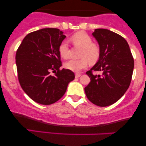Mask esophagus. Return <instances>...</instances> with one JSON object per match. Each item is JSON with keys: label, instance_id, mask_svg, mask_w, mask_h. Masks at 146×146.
Segmentation results:
<instances>
[{"label": "esophagus", "instance_id": "1", "mask_svg": "<svg viewBox=\"0 0 146 146\" xmlns=\"http://www.w3.org/2000/svg\"><path fill=\"white\" fill-rule=\"evenodd\" d=\"M80 76H81V75H80V74H79V73H76V74H75V78H80Z\"/></svg>", "mask_w": 146, "mask_h": 146}]
</instances>
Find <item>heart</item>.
Returning <instances> with one entry per match:
<instances>
[{"mask_svg":"<svg viewBox=\"0 0 146 146\" xmlns=\"http://www.w3.org/2000/svg\"><path fill=\"white\" fill-rule=\"evenodd\" d=\"M71 41L75 46L82 48L80 60H70L64 64L66 69L73 72H79L85 68L88 65V61L90 64L95 63L100 57V48L97 44H93V40L90 37L83 31L75 33L71 37ZM58 51L62 58L66 59L68 57V42L64 40L60 44Z\"/></svg>","mask_w":146,"mask_h":146,"instance_id":"heart-1","label":"heart"}]
</instances>
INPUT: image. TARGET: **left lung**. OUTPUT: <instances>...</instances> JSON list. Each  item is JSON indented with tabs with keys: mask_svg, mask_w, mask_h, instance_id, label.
<instances>
[{
	"mask_svg": "<svg viewBox=\"0 0 146 146\" xmlns=\"http://www.w3.org/2000/svg\"><path fill=\"white\" fill-rule=\"evenodd\" d=\"M100 46L98 61L86 74L90 78L84 88L90 102L98 106H108L124 95L131 82L134 60L129 45L123 37L105 29L92 33ZM101 71L102 75H93Z\"/></svg>",
	"mask_w": 146,
	"mask_h": 146,
	"instance_id": "8db88e82",
	"label": "left lung"
}]
</instances>
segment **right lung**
Listing matches in <instances>:
<instances>
[{
    "label": "right lung",
    "instance_id": "add662e5",
    "mask_svg": "<svg viewBox=\"0 0 146 146\" xmlns=\"http://www.w3.org/2000/svg\"><path fill=\"white\" fill-rule=\"evenodd\" d=\"M65 38L60 29L44 28L27 35L16 51L20 84L37 103L49 105L56 102L74 80L73 71L60 70L62 63L58 48ZM51 70H57L54 76L50 75Z\"/></svg>",
    "mask_w": 146,
    "mask_h": 146
}]
</instances>
